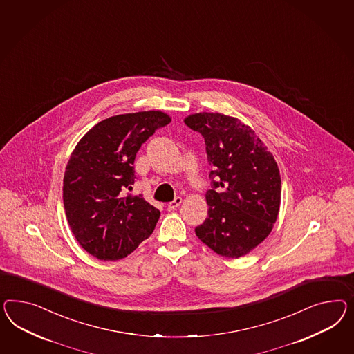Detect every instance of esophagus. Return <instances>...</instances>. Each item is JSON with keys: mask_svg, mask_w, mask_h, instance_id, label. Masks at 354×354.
<instances>
[{"mask_svg": "<svg viewBox=\"0 0 354 354\" xmlns=\"http://www.w3.org/2000/svg\"><path fill=\"white\" fill-rule=\"evenodd\" d=\"M182 197H176L174 201H171L170 203H169V206H167V207H169V210H175L176 207H179V206H180V203H182Z\"/></svg>", "mask_w": 354, "mask_h": 354, "instance_id": "34e87169", "label": "esophagus"}]
</instances>
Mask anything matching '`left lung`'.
Segmentation results:
<instances>
[{"label":"left lung","mask_w":354,"mask_h":354,"mask_svg":"<svg viewBox=\"0 0 354 354\" xmlns=\"http://www.w3.org/2000/svg\"><path fill=\"white\" fill-rule=\"evenodd\" d=\"M184 122L203 136L211 166L209 212L196 234L221 257H243L267 239L277 220V162L254 130L237 118L205 112L188 115Z\"/></svg>","instance_id":"obj_1"}]
</instances>
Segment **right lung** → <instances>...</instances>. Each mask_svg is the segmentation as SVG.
<instances>
[{
  "label": "right lung",
  "mask_w": 354,
  "mask_h": 354,
  "mask_svg": "<svg viewBox=\"0 0 354 354\" xmlns=\"http://www.w3.org/2000/svg\"><path fill=\"white\" fill-rule=\"evenodd\" d=\"M171 122L160 111L109 117L90 129L68 161L63 202L78 243L100 260L131 254L152 234L160 210L143 196L124 194L135 182L142 144Z\"/></svg>",
  "instance_id": "add662e5"
}]
</instances>
